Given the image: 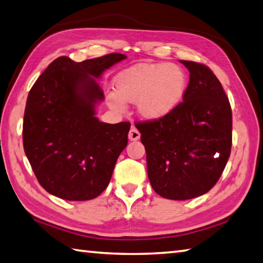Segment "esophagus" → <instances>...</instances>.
Wrapping results in <instances>:
<instances>
[{"label": "esophagus", "mask_w": 263, "mask_h": 263, "mask_svg": "<svg viewBox=\"0 0 263 263\" xmlns=\"http://www.w3.org/2000/svg\"><path fill=\"white\" fill-rule=\"evenodd\" d=\"M128 139L131 141H137L140 139V132L138 131V128L136 126H132L130 132H128Z\"/></svg>", "instance_id": "esophagus-1"}]
</instances>
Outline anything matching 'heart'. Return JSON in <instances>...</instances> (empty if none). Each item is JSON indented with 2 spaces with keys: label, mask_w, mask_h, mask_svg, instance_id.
<instances>
[{
  "label": "heart",
  "mask_w": 263,
  "mask_h": 263,
  "mask_svg": "<svg viewBox=\"0 0 263 263\" xmlns=\"http://www.w3.org/2000/svg\"><path fill=\"white\" fill-rule=\"evenodd\" d=\"M187 78L180 66L173 63H140L123 70L114 79L115 93L109 94L114 108L136 102L137 110L147 119H160L174 111L181 102Z\"/></svg>",
  "instance_id": "b5f03b06"
}]
</instances>
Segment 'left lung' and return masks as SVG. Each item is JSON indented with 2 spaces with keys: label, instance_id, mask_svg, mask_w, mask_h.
<instances>
[{
  "label": "left lung",
  "instance_id": "left-lung-1",
  "mask_svg": "<svg viewBox=\"0 0 263 263\" xmlns=\"http://www.w3.org/2000/svg\"><path fill=\"white\" fill-rule=\"evenodd\" d=\"M180 63L190 71L183 101L163 118L136 124L152 187L171 200L207 193L221 177L232 145L231 106L219 80L204 64Z\"/></svg>",
  "mask_w": 263,
  "mask_h": 263
}]
</instances>
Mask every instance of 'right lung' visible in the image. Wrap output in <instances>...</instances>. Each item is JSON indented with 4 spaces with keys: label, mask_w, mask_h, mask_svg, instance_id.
<instances>
[{
    "label": "right lung",
    "mask_w": 263,
    "mask_h": 263,
    "mask_svg": "<svg viewBox=\"0 0 263 263\" xmlns=\"http://www.w3.org/2000/svg\"><path fill=\"white\" fill-rule=\"evenodd\" d=\"M112 52L74 62L61 56L47 66L28 93L23 123L24 151L40 185L70 201L101 194L131 124L102 123L95 106L104 99L95 78L125 60Z\"/></svg>",
    "instance_id": "obj_1"
}]
</instances>
